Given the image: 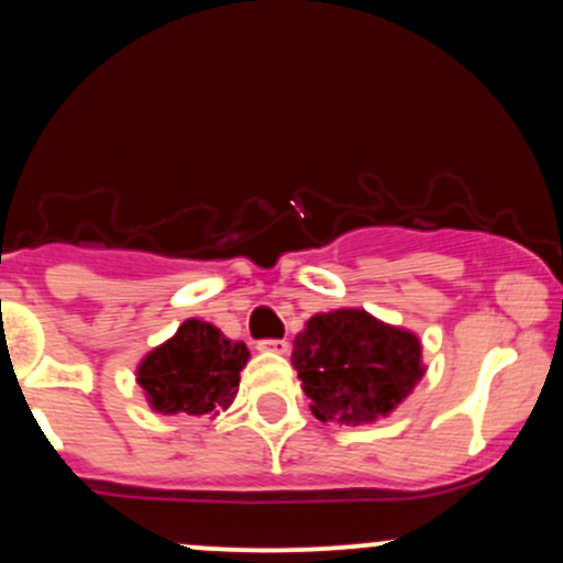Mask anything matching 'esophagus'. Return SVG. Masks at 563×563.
I'll return each mask as SVG.
<instances>
[{"label": "esophagus", "mask_w": 563, "mask_h": 563, "mask_svg": "<svg viewBox=\"0 0 563 563\" xmlns=\"http://www.w3.org/2000/svg\"><path fill=\"white\" fill-rule=\"evenodd\" d=\"M260 352H273V354H286L288 352V341L286 339H264L256 344Z\"/></svg>", "instance_id": "esophagus-1"}]
</instances>
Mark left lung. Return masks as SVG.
Masks as SVG:
<instances>
[{"mask_svg":"<svg viewBox=\"0 0 563 563\" xmlns=\"http://www.w3.org/2000/svg\"><path fill=\"white\" fill-rule=\"evenodd\" d=\"M322 423L363 426L391 416L423 378L421 339L365 309L309 318L290 354Z\"/></svg>","mask_w":563,"mask_h":563,"instance_id":"obj_1","label":"left lung"}]
</instances>
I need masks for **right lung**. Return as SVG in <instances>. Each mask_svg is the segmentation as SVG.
Here are the masks:
<instances>
[{
  "instance_id": "1",
  "label": "right lung",
  "mask_w": 563,
  "mask_h": 563,
  "mask_svg": "<svg viewBox=\"0 0 563 563\" xmlns=\"http://www.w3.org/2000/svg\"><path fill=\"white\" fill-rule=\"evenodd\" d=\"M249 357L243 341H232L211 322L190 318L140 360L137 384L151 410L164 416H219L235 402Z\"/></svg>"
}]
</instances>
